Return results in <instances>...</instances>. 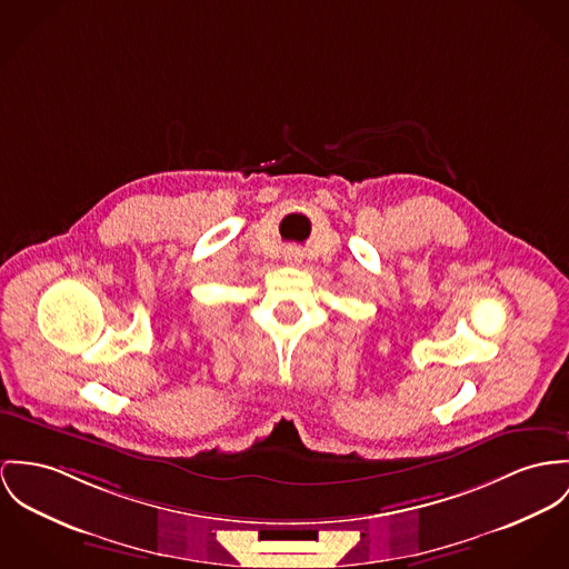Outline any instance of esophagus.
<instances>
[{"label":"esophagus","instance_id":"1","mask_svg":"<svg viewBox=\"0 0 569 569\" xmlns=\"http://www.w3.org/2000/svg\"><path fill=\"white\" fill-rule=\"evenodd\" d=\"M283 260L288 263H301L303 256H301L297 249H288V251L283 253Z\"/></svg>","mask_w":569,"mask_h":569}]
</instances>
